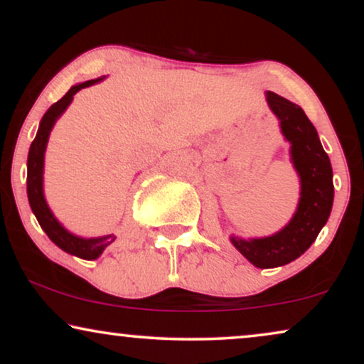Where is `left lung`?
Masks as SVG:
<instances>
[{"label":"left lung","mask_w":364,"mask_h":364,"mask_svg":"<svg viewBox=\"0 0 364 364\" xmlns=\"http://www.w3.org/2000/svg\"><path fill=\"white\" fill-rule=\"evenodd\" d=\"M267 101L280 119L283 136L291 144V161L301 181V197L290 223L275 235L253 240L232 237L237 250L258 268L287 265L305 253L330 217L335 193L330 157L303 109L275 92H267Z\"/></svg>","instance_id":"1"}]
</instances>
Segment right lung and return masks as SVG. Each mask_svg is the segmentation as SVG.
Wrapping results in <instances>:
<instances>
[{"instance_id": "right-lung-1", "label": "right lung", "mask_w": 364, "mask_h": 364, "mask_svg": "<svg viewBox=\"0 0 364 364\" xmlns=\"http://www.w3.org/2000/svg\"><path fill=\"white\" fill-rule=\"evenodd\" d=\"M102 77L91 79V81H86L82 84H77V86H73L69 91L64 94V96L59 99L58 102H54L51 107L48 109L46 114H44L41 119V124H39L38 134L31 142V147H29L28 154V200L29 205H31V210L34 215H36L39 225L46 235L51 238V240L56 243L59 248H63L64 252L71 253V255H76L79 258H84V260H94L101 255L104 248L111 245L114 242V235H106L99 238H81L69 233L66 228L61 227L54 215L49 210L46 200H44L43 193V166H44V151H46V144L49 132L56 122V119L61 116L69 104L73 101V96L81 89L92 86L101 81Z\"/></svg>"}]
</instances>
